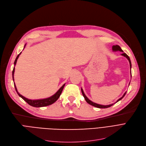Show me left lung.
<instances>
[{
    "label": "left lung",
    "mask_w": 146,
    "mask_h": 146,
    "mask_svg": "<svg viewBox=\"0 0 146 146\" xmlns=\"http://www.w3.org/2000/svg\"><path fill=\"white\" fill-rule=\"evenodd\" d=\"M112 50H113V51H119L122 52V54H121V55H122V56H124V57H125L128 59V60L129 61V63L130 69L131 68V60H130L129 57H128V56L127 54H125V53H124V51H122V50L121 48V47H119V45H113V46H112ZM130 71H131V72H130V73H131V70H130ZM129 83H130V82H129ZM81 90H82V95H83V96L84 98H85V101H86L89 104H90V105H92V106H95V107H96V108H109V107H110V106H112L114 104H115V103L118 102L119 101L121 100V99L124 97V96L125 95V94H126V93H127V92H125L124 93V94L123 95V96H122L121 98H120L119 99H118L117 101L115 103L112 104H110V105H99V104H96V103H95V102H93L92 101H91L90 100H89V99L87 98V96L85 95V94H84V92H83V89H82V88H81Z\"/></svg>",
    "instance_id": "obj_1"
}]
</instances>
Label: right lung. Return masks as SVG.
<instances>
[{"label":"right lung","mask_w":146,"mask_h":146,"mask_svg":"<svg viewBox=\"0 0 146 146\" xmlns=\"http://www.w3.org/2000/svg\"><path fill=\"white\" fill-rule=\"evenodd\" d=\"M26 45V44L25 45V46ZM20 52L19 54L18 55V56L17 57L16 59H15V62H14V65L15 66L17 64V60L19 56V55L21 54ZM14 72H15V67H13V71H12V78H13V80H14ZM14 86H15V90H16L18 94V95L21 97L24 100L27 102L29 105L32 106H34V107H43V106H48V105H50L51 104H52L53 103H54L57 99L59 98L61 92H62L63 91V89L65 86V84H64V85L61 86L59 89L58 90L57 92L54 94L52 96L48 98H45V99H36V100H31V99H29L28 98H25L24 96H23L22 95H21L18 92L17 90V87H16V85H15V84L14 83Z\"/></svg>","instance_id":"add662e5"}]
</instances>
